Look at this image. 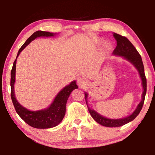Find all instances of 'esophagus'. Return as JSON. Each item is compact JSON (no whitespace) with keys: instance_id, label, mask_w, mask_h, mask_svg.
Instances as JSON below:
<instances>
[{"instance_id":"esophagus-1","label":"esophagus","mask_w":155,"mask_h":155,"mask_svg":"<svg viewBox=\"0 0 155 155\" xmlns=\"http://www.w3.org/2000/svg\"><path fill=\"white\" fill-rule=\"evenodd\" d=\"M77 82H78V85H79V87H83V86H85L86 85L85 81L84 80L83 78H78Z\"/></svg>"}]
</instances>
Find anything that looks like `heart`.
<instances>
[{"label":"heart","mask_w":155,"mask_h":155,"mask_svg":"<svg viewBox=\"0 0 155 155\" xmlns=\"http://www.w3.org/2000/svg\"><path fill=\"white\" fill-rule=\"evenodd\" d=\"M106 48L108 50V49H109L110 48V45L109 44H106Z\"/></svg>","instance_id":"1"}]
</instances>
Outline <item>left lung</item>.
Returning <instances> with one entry per match:
<instances>
[{"instance_id": "obj_1", "label": "left lung", "mask_w": 155, "mask_h": 155, "mask_svg": "<svg viewBox=\"0 0 155 155\" xmlns=\"http://www.w3.org/2000/svg\"><path fill=\"white\" fill-rule=\"evenodd\" d=\"M114 37L115 40L117 41V46L114 49L113 54L114 55L121 56L123 57L124 59H127L129 61L131 64L134 65V66L137 68L139 73H140V77L142 81V86L143 89V91L142 94V100L139 103L137 109L135 110V111L132 114L128 115V116L124 117L122 119H109L107 117H104L100 115L98 113L96 112L94 110L90 109V107L87 106L88 111L90 112L91 117H93L94 120H95L96 122L101 125H103L104 127H122V126L124 125L127 123L130 122L132 120H134L136 117L137 116L140 114L142 107L143 105L144 100H145V96L146 94V78L145 76V73H144V67L142 62V59H141V55L139 53L138 51L136 50L135 46L133 45L132 43L128 40V39L124 36H122L117 33H114ZM85 101L87 98V94L85 93ZM86 103H87L86 101Z\"/></svg>"}]
</instances>
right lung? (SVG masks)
Returning <instances> with one entry per match:
<instances>
[{
	"instance_id": "right-lung-1",
	"label": "right lung",
	"mask_w": 155,
	"mask_h": 155,
	"mask_svg": "<svg viewBox=\"0 0 155 155\" xmlns=\"http://www.w3.org/2000/svg\"><path fill=\"white\" fill-rule=\"evenodd\" d=\"M54 36V34L47 31H38L34 33L32 35L28 38L25 44L21 46L18 52L16 59L18 58L20 52L30 44L31 41L35 40L38 37H51ZM15 64L16 59L13 64L11 71V98L14 104V108L17 114L24 121L31 127L35 128H49L56 127L62 121L65 114V106H66L68 98L74 89H77L76 81L71 82L67 86L59 91L48 108L40 111H31L25 108L18 103L15 99L14 94V83L15 77Z\"/></svg>"
}]
</instances>
